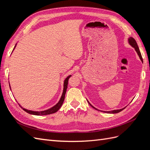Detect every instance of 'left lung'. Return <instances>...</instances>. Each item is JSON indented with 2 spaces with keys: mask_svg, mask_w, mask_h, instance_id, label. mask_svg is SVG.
Wrapping results in <instances>:
<instances>
[{
  "mask_svg": "<svg viewBox=\"0 0 150 150\" xmlns=\"http://www.w3.org/2000/svg\"><path fill=\"white\" fill-rule=\"evenodd\" d=\"M128 42H129V44L131 45V46H132L134 48L135 51H137V52L138 53V55L139 56L141 61H142L143 62V58H142V54H141V52H140V51H139V47H138V46L137 42V41H136V40H135V39H134V38H133L130 37V38L128 39ZM88 103H89V104H90V105L94 109H95V110H97V109H96V108H94V106H93L91 105V104L89 103V101H88ZM125 108H126V107H125ZM125 108H122V109H120V110H113V111H101L104 112H107V113H112V114H114V113H117V112H119L122 111Z\"/></svg>",
  "mask_w": 150,
  "mask_h": 150,
  "instance_id": "8db88e82",
  "label": "left lung"
}]
</instances>
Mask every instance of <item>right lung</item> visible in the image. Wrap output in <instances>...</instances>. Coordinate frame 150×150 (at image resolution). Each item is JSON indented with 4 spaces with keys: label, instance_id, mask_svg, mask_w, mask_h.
<instances>
[{
    "label": "right lung",
    "instance_id": "obj_1",
    "mask_svg": "<svg viewBox=\"0 0 150 150\" xmlns=\"http://www.w3.org/2000/svg\"><path fill=\"white\" fill-rule=\"evenodd\" d=\"M16 46V44L13 48V49H15ZM71 76V75L67 76L66 79L64 80V89H63V93L62 94L61 96V98L60 99L59 101L55 106H53L52 108L49 109V110H45V111H30V110H26L25 108H23L22 107H21L20 105V106L22 108V110L24 111H25V112H27L28 113H29L30 115H38V116H41V115H50V114H52V113H54L57 112L59 110L60 108L61 107L62 104L64 101V98H65V94L66 93V90L67 88V84H68V81H69V79L70 78V77ZM10 88H11V86H10Z\"/></svg>",
    "mask_w": 150,
    "mask_h": 150
}]
</instances>
